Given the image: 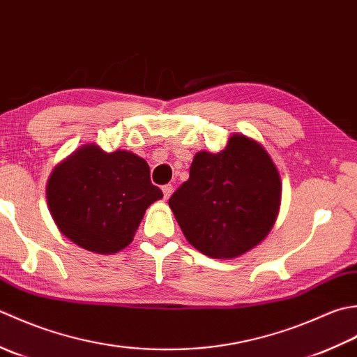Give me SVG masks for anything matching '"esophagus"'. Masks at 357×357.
<instances>
[{"mask_svg": "<svg viewBox=\"0 0 357 357\" xmlns=\"http://www.w3.org/2000/svg\"><path fill=\"white\" fill-rule=\"evenodd\" d=\"M162 191H163L165 200H168V199L171 197V194H172V185H165V186L162 188Z\"/></svg>", "mask_w": 357, "mask_h": 357, "instance_id": "1", "label": "esophagus"}]
</instances>
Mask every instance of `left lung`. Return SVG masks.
I'll list each match as a JSON object with an SVG mask.
<instances>
[{
    "mask_svg": "<svg viewBox=\"0 0 357 357\" xmlns=\"http://www.w3.org/2000/svg\"><path fill=\"white\" fill-rule=\"evenodd\" d=\"M280 178L257 142L234 134L219 154L202 151L169 206L188 242L214 259L250 251L273 228Z\"/></svg>",
    "mask_w": 357,
    "mask_h": 357,
    "instance_id": "obj_1",
    "label": "left lung"
}]
</instances>
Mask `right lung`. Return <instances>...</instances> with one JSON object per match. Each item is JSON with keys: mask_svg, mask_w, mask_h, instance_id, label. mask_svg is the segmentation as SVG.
<instances>
[{"mask_svg": "<svg viewBox=\"0 0 357 357\" xmlns=\"http://www.w3.org/2000/svg\"><path fill=\"white\" fill-rule=\"evenodd\" d=\"M46 195L64 236L87 251L112 254L132 242L144 211L163 192L142 157L86 144L54 169Z\"/></svg>", "mask_w": 357, "mask_h": 357, "instance_id": "obj_1", "label": "right lung"}]
</instances>
